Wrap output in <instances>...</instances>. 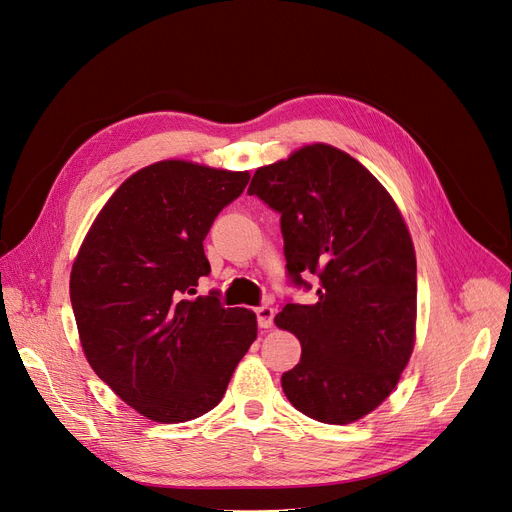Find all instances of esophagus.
I'll return each mask as SVG.
<instances>
[{"mask_svg":"<svg viewBox=\"0 0 512 512\" xmlns=\"http://www.w3.org/2000/svg\"><path fill=\"white\" fill-rule=\"evenodd\" d=\"M255 315H257V323L261 329H269L271 325H274V317H276V311L271 309V306H257L255 309Z\"/></svg>","mask_w":512,"mask_h":512,"instance_id":"1","label":"esophagus"}]
</instances>
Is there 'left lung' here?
I'll return each mask as SVG.
<instances>
[{
	"label": "left lung",
	"instance_id": "1",
	"mask_svg": "<svg viewBox=\"0 0 512 512\" xmlns=\"http://www.w3.org/2000/svg\"><path fill=\"white\" fill-rule=\"evenodd\" d=\"M249 195L282 214L294 284L319 278L315 304L288 302L276 325L298 337L300 362L282 374L298 412L352 424L393 393L416 344V251L389 191L329 144L259 166Z\"/></svg>",
	"mask_w": 512,
	"mask_h": 512
}]
</instances>
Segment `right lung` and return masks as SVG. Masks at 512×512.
<instances>
[{
	"label": "right lung",
	"mask_w": 512,
	"mask_h": 512,
	"mask_svg": "<svg viewBox=\"0 0 512 512\" xmlns=\"http://www.w3.org/2000/svg\"><path fill=\"white\" fill-rule=\"evenodd\" d=\"M249 183L247 170L160 160L125 179L74 259L70 298L84 356L129 407L160 424L222 401L257 337L249 309L197 296L203 238Z\"/></svg>",
	"instance_id": "right-lung-1"
}]
</instances>
